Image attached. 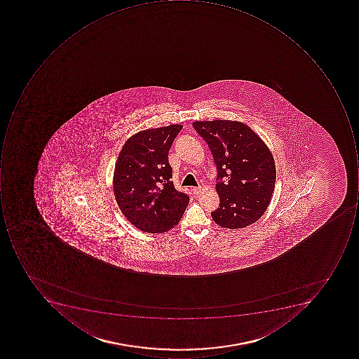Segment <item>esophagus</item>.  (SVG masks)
Masks as SVG:
<instances>
[{"instance_id": "34e87169", "label": "esophagus", "mask_w": 359, "mask_h": 359, "mask_svg": "<svg viewBox=\"0 0 359 359\" xmlns=\"http://www.w3.org/2000/svg\"><path fill=\"white\" fill-rule=\"evenodd\" d=\"M192 191L194 194H199V193L202 192V187H196V188H193Z\"/></svg>"}]
</instances>
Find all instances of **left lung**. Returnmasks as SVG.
Masks as SVG:
<instances>
[{
  "label": "left lung",
  "mask_w": 359,
  "mask_h": 359,
  "mask_svg": "<svg viewBox=\"0 0 359 359\" xmlns=\"http://www.w3.org/2000/svg\"><path fill=\"white\" fill-rule=\"evenodd\" d=\"M217 166L220 205L211 212L217 224L242 229L258 221L274 192V158L260 137L244 123L217 120L194 122Z\"/></svg>",
  "instance_id": "8db88e82"
}]
</instances>
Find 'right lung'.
Masks as SVG:
<instances>
[{"label":"right lung","mask_w":359,"mask_h":359,"mask_svg":"<svg viewBox=\"0 0 359 359\" xmlns=\"http://www.w3.org/2000/svg\"><path fill=\"white\" fill-rule=\"evenodd\" d=\"M182 125L147 129L130 137L115 164L113 191L123 215L149 233L176 226L190 197L175 189L168 152Z\"/></svg>","instance_id":"1"}]
</instances>
